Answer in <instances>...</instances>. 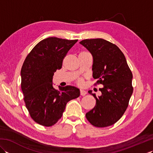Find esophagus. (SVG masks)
Wrapping results in <instances>:
<instances>
[{
	"label": "esophagus",
	"mask_w": 153,
	"mask_h": 153,
	"mask_svg": "<svg viewBox=\"0 0 153 153\" xmlns=\"http://www.w3.org/2000/svg\"><path fill=\"white\" fill-rule=\"evenodd\" d=\"M87 94V92L85 91V90H80V95L82 96H85Z\"/></svg>",
	"instance_id": "1"
}]
</instances>
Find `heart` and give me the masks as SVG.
I'll list each match as a JSON object with an SVG mask.
<instances>
[{
    "label": "heart",
    "mask_w": 153,
    "mask_h": 153,
    "mask_svg": "<svg viewBox=\"0 0 153 153\" xmlns=\"http://www.w3.org/2000/svg\"><path fill=\"white\" fill-rule=\"evenodd\" d=\"M77 83L79 85L82 86V85H83V84H84V81H83V79H78L77 80Z\"/></svg>",
    "instance_id": "b5f03b06"
}]
</instances>
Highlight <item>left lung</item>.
<instances>
[{
  "label": "left lung",
  "mask_w": 153,
  "mask_h": 153,
  "mask_svg": "<svg viewBox=\"0 0 153 153\" xmlns=\"http://www.w3.org/2000/svg\"><path fill=\"white\" fill-rule=\"evenodd\" d=\"M92 54L93 77L96 84L103 85L97 97L91 91L88 93L96 99L95 107L86 113V118L98 128L114 124L122 118L128 108L133 93L131 70L121 50L103 39H91L79 42Z\"/></svg>",
  "instance_id": "obj_1"
}]
</instances>
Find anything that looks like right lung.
<instances>
[{"label":"right lung","mask_w":153,"mask_h":153,"mask_svg":"<svg viewBox=\"0 0 153 153\" xmlns=\"http://www.w3.org/2000/svg\"><path fill=\"white\" fill-rule=\"evenodd\" d=\"M77 41L48 37L38 43L25 58L21 70V88L30 116L41 126L49 127L59 120L68 101L80 95L79 89L67 85L59 90L53 77L61 69L68 51Z\"/></svg>","instance_id":"right-lung-1"}]
</instances>
